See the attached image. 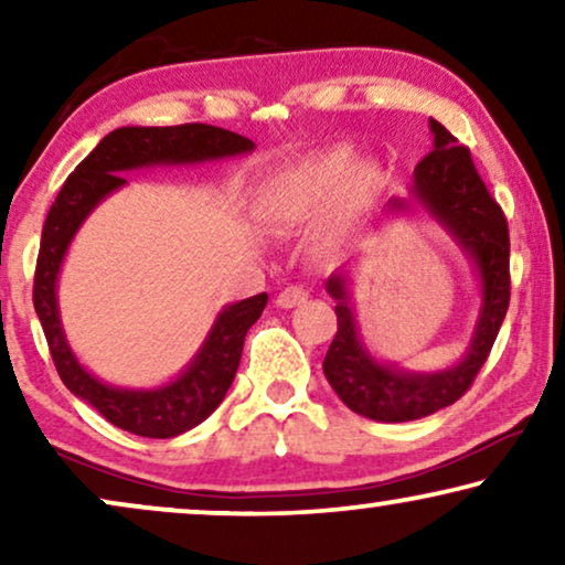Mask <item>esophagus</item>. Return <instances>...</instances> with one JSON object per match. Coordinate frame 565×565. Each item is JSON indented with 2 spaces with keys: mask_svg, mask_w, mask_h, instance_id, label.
<instances>
[{
  "mask_svg": "<svg viewBox=\"0 0 565 565\" xmlns=\"http://www.w3.org/2000/svg\"><path fill=\"white\" fill-rule=\"evenodd\" d=\"M306 298H308V290L303 288V285H290V288L280 290V296H277L275 303L280 308H296L303 303Z\"/></svg>",
  "mask_w": 565,
  "mask_h": 565,
  "instance_id": "esophagus-1",
  "label": "esophagus"
}]
</instances>
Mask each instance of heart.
Here are the masks:
<instances>
[{
	"instance_id": "obj_1",
	"label": "heart",
	"mask_w": 565,
	"mask_h": 565,
	"mask_svg": "<svg viewBox=\"0 0 565 565\" xmlns=\"http://www.w3.org/2000/svg\"><path fill=\"white\" fill-rule=\"evenodd\" d=\"M377 190H381V172L375 167L352 169L350 151L331 149L298 161L262 182L254 195V215L275 234H290L321 218L334 203V215L321 234V242L331 246L373 203Z\"/></svg>"
}]
</instances>
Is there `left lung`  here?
<instances>
[{
	"label": "left lung",
	"instance_id": "left-lung-1",
	"mask_svg": "<svg viewBox=\"0 0 565 565\" xmlns=\"http://www.w3.org/2000/svg\"><path fill=\"white\" fill-rule=\"evenodd\" d=\"M431 151L414 169L408 198H391L383 215L424 211L466 254L478 277L481 306L468 350L450 367L416 373L370 352L352 303V267L337 269L327 292L337 300V337L323 375L354 414L373 422H414L450 406L470 388L483 367L509 308V228L497 200L489 195L466 146L443 122L429 118Z\"/></svg>",
	"mask_w": 565,
	"mask_h": 565
}]
</instances>
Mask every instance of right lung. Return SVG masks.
Segmentation results:
<instances>
[{
  "label": "right lung",
  "instance_id": "1",
  "mask_svg": "<svg viewBox=\"0 0 565 565\" xmlns=\"http://www.w3.org/2000/svg\"><path fill=\"white\" fill-rule=\"evenodd\" d=\"M254 141L231 130L188 122V126L149 128L126 126L107 134L95 151L68 174L56 203L43 223L38 252L33 306L49 339L51 358L61 381L76 398L97 408L115 427L138 437L169 439L198 427L211 416L234 383L242 360L244 337L267 306V292L223 306L205 342L172 381L151 388H126L99 381L76 358L58 311V275L74 236L89 213L126 188L122 174L153 167H188L252 153Z\"/></svg>",
  "mask_w": 565,
  "mask_h": 565
}]
</instances>
